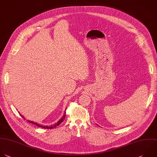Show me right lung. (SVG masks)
<instances>
[{"instance_id": "1", "label": "right lung", "mask_w": 157, "mask_h": 157, "mask_svg": "<svg viewBox=\"0 0 157 157\" xmlns=\"http://www.w3.org/2000/svg\"><path fill=\"white\" fill-rule=\"evenodd\" d=\"M66 110H67V109H66ZM66 111H65V112H64V114H63V117L60 118V120H59L58 121H57V123H55V124H52V125H50V126H43V125H40V124H39L38 123H35V122H33V121H29V120H28V122H29L30 123H32V124H36V126H39V127H40V128H44V129H52V128H56V127H57V126H59V125H60L63 121V120H64V119H65V116H66ZM19 113V112H18ZM25 120V117L23 116V115H20Z\"/></svg>"}]
</instances>
